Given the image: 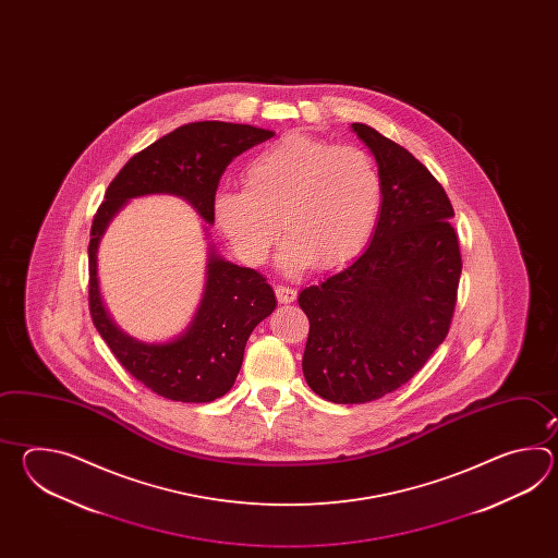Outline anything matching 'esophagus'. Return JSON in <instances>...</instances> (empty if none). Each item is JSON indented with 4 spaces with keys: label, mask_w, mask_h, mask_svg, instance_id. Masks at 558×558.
<instances>
[{
    "label": "esophagus",
    "mask_w": 558,
    "mask_h": 558,
    "mask_svg": "<svg viewBox=\"0 0 558 558\" xmlns=\"http://www.w3.org/2000/svg\"><path fill=\"white\" fill-rule=\"evenodd\" d=\"M275 295H277V301L279 303H293L296 299V291L293 287H287V284H277L275 287Z\"/></svg>",
    "instance_id": "1"
}]
</instances>
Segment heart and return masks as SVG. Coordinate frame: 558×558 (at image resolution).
<instances>
[{
	"mask_svg": "<svg viewBox=\"0 0 558 558\" xmlns=\"http://www.w3.org/2000/svg\"><path fill=\"white\" fill-rule=\"evenodd\" d=\"M245 190H221L215 221L243 262H265L283 226L279 263L289 271L337 269L367 247L385 185L375 159L355 145L289 133L253 155ZM282 223H278V219Z\"/></svg>",
	"mask_w": 558,
	"mask_h": 558,
	"instance_id": "b5f03b06",
	"label": "heart"
}]
</instances>
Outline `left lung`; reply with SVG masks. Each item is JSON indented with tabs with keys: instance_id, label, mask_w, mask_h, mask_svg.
I'll return each instance as SVG.
<instances>
[{
	"instance_id": "left-lung-1",
	"label": "left lung",
	"mask_w": 558,
	"mask_h": 558,
	"mask_svg": "<svg viewBox=\"0 0 558 558\" xmlns=\"http://www.w3.org/2000/svg\"><path fill=\"white\" fill-rule=\"evenodd\" d=\"M351 130L379 166V223L356 262L299 293L308 317L303 375L339 404L380 399L421 371L449 332L463 269L439 181L379 131Z\"/></svg>"
}]
</instances>
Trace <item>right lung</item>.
I'll return each instance as SVG.
<instances>
[{"label":"right lung","instance_id":"1","mask_svg":"<svg viewBox=\"0 0 558 558\" xmlns=\"http://www.w3.org/2000/svg\"><path fill=\"white\" fill-rule=\"evenodd\" d=\"M274 135L226 121L181 125L131 157L95 214L87 250L95 329L135 379L169 401L211 403L233 387L251 332L277 307L274 289L255 269L226 262L209 243L203 296L190 327L166 343H145L121 331L107 313L97 279L99 241L119 209L145 195L181 197L214 226L215 191L227 166Z\"/></svg>","mask_w":558,"mask_h":558}]
</instances>
